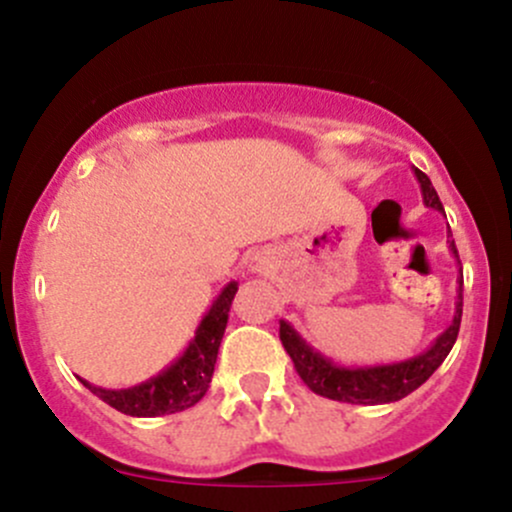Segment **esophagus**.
I'll use <instances>...</instances> for the list:
<instances>
[{"label": "esophagus", "instance_id": "1", "mask_svg": "<svg viewBox=\"0 0 512 512\" xmlns=\"http://www.w3.org/2000/svg\"><path fill=\"white\" fill-rule=\"evenodd\" d=\"M272 257L270 255H255L250 260V272H255V274H265V272H270L272 270Z\"/></svg>", "mask_w": 512, "mask_h": 512}]
</instances>
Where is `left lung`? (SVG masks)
Masks as SVG:
<instances>
[{
  "instance_id": "1",
  "label": "left lung",
  "mask_w": 512,
  "mask_h": 512,
  "mask_svg": "<svg viewBox=\"0 0 512 512\" xmlns=\"http://www.w3.org/2000/svg\"><path fill=\"white\" fill-rule=\"evenodd\" d=\"M412 171L417 176L419 188H422L424 206L444 213V206H441L429 176L414 169V166ZM446 245H449L451 255L459 262V252H456L454 240H451V230L446 233ZM461 311H464V277L459 274L456 309L451 324L446 326L444 333H439L434 338V343L427 351L412 355L407 360H397V363L338 365L331 358H326L321 351H316L314 346H309L306 338L299 336L297 328L284 319L279 321V338H282L284 351L294 360V368H297L299 378L304 380L311 392L328 397V400L351 402V405H387V402L402 400V397L417 390L419 385L427 383L429 375L444 363V358L454 348L456 336H459Z\"/></svg>"
}]
</instances>
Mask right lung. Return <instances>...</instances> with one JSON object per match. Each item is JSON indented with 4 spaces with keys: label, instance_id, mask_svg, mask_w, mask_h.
Returning a JSON list of instances; mask_svg holds the SVG:
<instances>
[{
    "label": "right lung",
    "instance_id": "obj_1",
    "mask_svg": "<svg viewBox=\"0 0 512 512\" xmlns=\"http://www.w3.org/2000/svg\"><path fill=\"white\" fill-rule=\"evenodd\" d=\"M235 292H238V282L225 284L223 292L215 297L211 309L198 324L196 336L188 341L186 351L154 378L132 387H122V390H107V387H98L83 378L80 383L93 395H98L102 402L129 417H161V414L188 410L206 395L208 385H211L215 358H218L220 341H223L225 326H228Z\"/></svg>",
    "mask_w": 512,
    "mask_h": 512
}]
</instances>
